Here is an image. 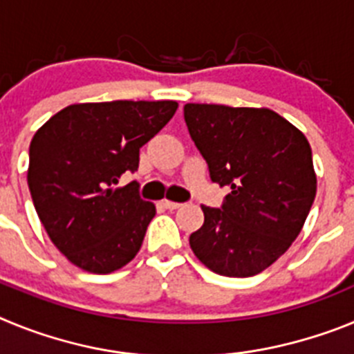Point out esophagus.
Listing matches in <instances>:
<instances>
[{"mask_svg": "<svg viewBox=\"0 0 354 354\" xmlns=\"http://www.w3.org/2000/svg\"><path fill=\"white\" fill-rule=\"evenodd\" d=\"M161 205L165 209H170V211H174V209H179L180 207L179 202H171V200H161Z\"/></svg>", "mask_w": 354, "mask_h": 354, "instance_id": "obj_1", "label": "esophagus"}]
</instances>
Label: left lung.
<instances>
[{
  "label": "left lung",
  "instance_id": "1",
  "mask_svg": "<svg viewBox=\"0 0 354 354\" xmlns=\"http://www.w3.org/2000/svg\"><path fill=\"white\" fill-rule=\"evenodd\" d=\"M184 120L212 183L230 189L220 209L202 205L193 253L223 277L261 273L289 250L314 204L310 143L268 108L186 104Z\"/></svg>",
  "mask_w": 354,
  "mask_h": 354
}]
</instances>
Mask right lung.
<instances>
[{
  "label": "right lung",
  "mask_w": 354,
  "mask_h": 354,
  "mask_svg": "<svg viewBox=\"0 0 354 354\" xmlns=\"http://www.w3.org/2000/svg\"><path fill=\"white\" fill-rule=\"evenodd\" d=\"M175 101L71 104L53 115L30 143V186L53 245L74 266L106 274L140 252L156 205L140 198V149L167 126Z\"/></svg>",
  "instance_id": "add662e5"
}]
</instances>
